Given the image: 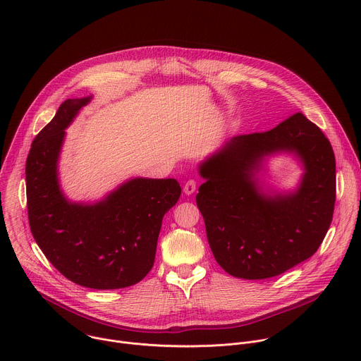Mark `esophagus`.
<instances>
[{
    "mask_svg": "<svg viewBox=\"0 0 361 361\" xmlns=\"http://www.w3.org/2000/svg\"><path fill=\"white\" fill-rule=\"evenodd\" d=\"M195 188H197V181H195V180H188V181L184 184L183 191H184L185 195H191V194L195 191Z\"/></svg>",
    "mask_w": 361,
    "mask_h": 361,
    "instance_id": "esophagus-1",
    "label": "esophagus"
}]
</instances>
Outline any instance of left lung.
<instances>
[{
  "instance_id": "left-lung-1",
  "label": "left lung",
  "mask_w": 361,
  "mask_h": 361,
  "mask_svg": "<svg viewBox=\"0 0 361 361\" xmlns=\"http://www.w3.org/2000/svg\"><path fill=\"white\" fill-rule=\"evenodd\" d=\"M294 153L305 173L288 193L264 190L266 157ZM195 197L216 262L245 280L276 277L310 259L323 243L336 202V159L323 131L297 113L266 133L233 137L198 166Z\"/></svg>"
}]
</instances>
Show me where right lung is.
<instances>
[{
    "instance_id": "right-lung-1",
    "label": "right lung",
    "mask_w": 361,
    "mask_h": 361,
    "mask_svg": "<svg viewBox=\"0 0 361 361\" xmlns=\"http://www.w3.org/2000/svg\"><path fill=\"white\" fill-rule=\"evenodd\" d=\"M91 99L68 98L34 138L25 164L32 237L64 277L95 288L137 284L152 269L164 214L181 187L174 178H131L97 202L70 201L59 180L66 128Z\"/></svg>"
}]
</instances>
